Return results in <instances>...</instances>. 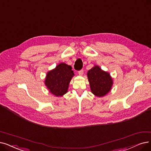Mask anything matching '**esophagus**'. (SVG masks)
Instances as JSON below:
<instances>
[{"mask_svg":"<svg viewBox=\"0 0 151 151\" xmlns=\"http://www.w3.org/2000/svg\"><path fill=\"white\" fill-rule=\"evenodd\" d=\"M78 73H79V74L80 76H82L83 74V69H81V70H80L79 71H78Z\"/></svg>","mask_w":151,"mask_h":151,"instance_id":"1","label":"esophagus"}]
</instances>
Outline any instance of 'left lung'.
Instances as JSON below:
<instances>
[{
	"label": "left lung",
	"instance_id": "obj_1",
	"mask_svg": "<svg viewBox=\"0 0 151 151\" xmlns=\"http://www.w3.org/2000/svg\"><path fill=\"white\" fill-rule=\"evenodd\" d=\"M87 77L91 92L95 96L100 97L109 92L113 85V79L108 72L98 65H95L87 72Z\"/></svg>",
	"mask_w": 151,
	"mask_h": 151
}]
</instances>
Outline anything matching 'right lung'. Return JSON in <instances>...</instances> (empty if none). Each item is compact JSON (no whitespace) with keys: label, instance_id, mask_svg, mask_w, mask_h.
<instances>
[{"label":"right lung","instance_id":"right-lung-1","mask_svg":"<svg viewBox=\"0 0 151 151\" xmlns=\"http://www.w3.org/2000/svg\"><path fill=\"white\" fill-rule=\"evenodd\" d=\"M74 76L70 65L60 63L47 72L45 83L52 94L61 96L68 92L69 83Z\"/></svg>","mask_w":151,"mask_h":151}]
</instances>
